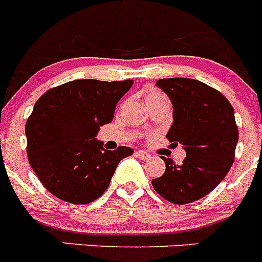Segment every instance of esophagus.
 Masks as SVG:
<instances>
[{"instance_id": "1", "label": "esophagus", "mask_w": 262, "mask_h": 262, "mask_svg": "<svg viewBox=\"0 0 262 262\" xmlns=\"http://www.w3.org/2000/svg\"><path fill=\"white\" fill-rule=\"evenodd\" d=\"M136 156H138L140 160L151 159V155L147 154V152H144V151H136Z\"/></svg>"}]
</instances>
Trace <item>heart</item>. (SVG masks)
Returning a JSON list of instances; mask_svg holds the SVG:
<instances>
[{"mask_svg":"<svg viewBox=\"0 0 262 262\" xmlns=\"http://www.w3.org/2000/svg\"><path fill=\"white\" fill-rule=\"evenodd\" d=\"M144 99L148 107H151V106L160 102H169L168 98L160 90L155 89V88H148V89H145Z\"/></svg>","mask_w":262,"mask_h":262,"instance_id":"heart-1","label":"heart"}]
</instances>
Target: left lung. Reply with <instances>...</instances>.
I'll return each mask as SVG.
<instances>
[{
    "label": "left lung",
    "instance_id": "obj_1",
    "mask_svg": "<svg viewBox=\"0 0 262 262\" xmlns=\"http://www.w3.org/2000/svg\"><path fill=\"white\" fill-rule=\"evenodd\" d=\"M156 85L173 105L166 139L173 147L181 144L186 157L178 165L161 156L166 169L152 186L169 202H195L211 193L232 166L239 140L233 107L221 92L193 78H161Z\"/></svg>",
    "mask_w": 262,
    "mask_h": 262
}]
</instances>
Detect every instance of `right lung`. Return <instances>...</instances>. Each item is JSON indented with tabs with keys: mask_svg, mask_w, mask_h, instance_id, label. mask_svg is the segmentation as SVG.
<instances>
[{
	"mask_svg": "<svg viewBox=\"0 0 262 262\" xmlns=\"http://www.w3.org/2000/svg\"><path fill=\"white\" fill-rule=\"evenodd\" d=\"M133 80H75L47 90L26 122L27 157L45 187L59 200L86 205L102 195L129 147L103 149L96 139L110 123Z\"/></svg>",
	"mask_w": 262,
	"mask_h": 262,
	"instance_id": "right-lung-1",
	"label": "right lung"
}]
</instances>
